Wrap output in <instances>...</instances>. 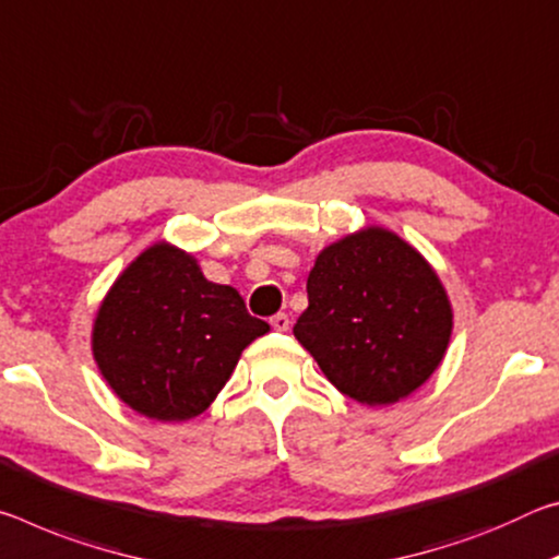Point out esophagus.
I'll return each mask as SVG.
<instances>
[{
  "mask_svg": "<svg viewBox=\"0 0 559 559\" xmlns=\"http://www.w3.org/2000/svg\"><path fill=\"white\" fill-rule=\"evenodd\" d=\"M270 324H272L274 332H287V329H289V317L287 314H274L270 319Z\"/></svg>",
  "mask_w": 559,
  "mask_h": 559,
  "instance_id": "1",
  "label": "esophagus"
}]
</instances>
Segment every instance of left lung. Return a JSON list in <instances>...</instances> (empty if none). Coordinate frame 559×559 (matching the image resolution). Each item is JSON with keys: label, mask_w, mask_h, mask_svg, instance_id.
I'll return each instance as SVG.
<instances>
[{"label": "left lung", "mask_w": 559, "mask_h": 559, "mask_svg": "<svg viewBox=\"0 0 559 559\" xmlns=\"http://www.w3.org/2000/svg\"><path fill=\"white\" fill-rule=\"evenodd\" d=\"M295 324L324 377L366 406L406 399L438 369L453 329L451 301L420 254L383 227L324 247Z\"/></svg>", "instance_id": "left-lung-1"}]
</instances>
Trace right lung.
<instances>
[{
  "instance_id": "right-lung-1",
  "label": "right lung",
  "mask_w": 559,
  "mask_h": 559,
  "mask_svg": "<svg viewBox=\"0 0 559 559\" xmlns=\"http://www.w3.org/2000/svg\"><path fill=\"white\" fill-rule=\"evenodd\" d=\"M267 332L237 289L207 282L188 252L158 242L114 282L91 344L123 404L155 420H188L213 404L245 346Z\"/></svg>"
}]
</instances>
